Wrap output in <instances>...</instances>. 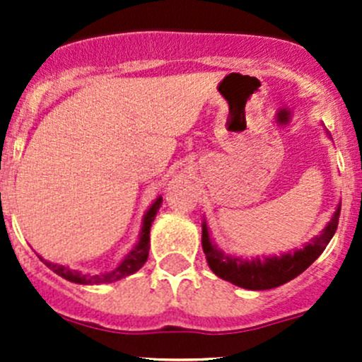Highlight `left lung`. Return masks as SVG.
Segmentation results:
<instances>
[{
    "mask_svg": "<svg viewBox=\"0 0 362 362\" xmlns=\"http://www.w3.org/2000/svg\"><path fill=\"white\" fill-rule=\"evenodd\" d=\"M327 136L331 138V134L327 133ZM339 210H341V203H338L333 217L329 218L326 228L320 231V235L315 236L312 242L305 243L303 249L284 252L280 255H264L262 259H243L231 254H224L214 243L210 231H208L206 221H203L202 245L204 255H206L208 266L218 279L228 280V282L243 287V289L266 291L284 286V284L291 282L296 276L301 275L322 254L337 233Z\"/></svg>",
    "mask_w": 362,
    "mask_h": 362,
    "instance_id": "obj_1",
    "label": "left lung"
}]
</instances>
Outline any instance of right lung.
<instances>
[{
	"instance_id": "right-lung-1",
	"label": "right lung",
	"mask_w": 362,
	"mask_h": 362,
	"mask_svg": "<svg viewBox=\"0 0 362 362\" xmlns=\"http://www.w3.org/2000/svg\"><path fill=\"white\" fill-rule=\"evenodd\" d=\"M160 204H163V196H158L154 199V203L148 206V210L145 211L144 221H141V231L140 238H138L136 245L127 252L126 257L117 264L115 269L107 273H98V275H89V273H82L78 269H71L69 266L57 264V262L45 261L42 255H38L43 262H45L47 268L52 269L54 273H57L59 276H63L64 280L73 284H80V286H100V284H112L117 280L124 279L127 275H133L136 273L141 266L147 262L148 259V250H151V226L154 222L156 215H158Z\"/></svg>"
}]
</instances>
